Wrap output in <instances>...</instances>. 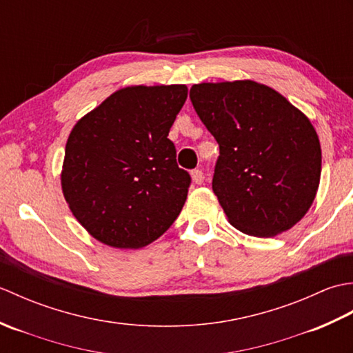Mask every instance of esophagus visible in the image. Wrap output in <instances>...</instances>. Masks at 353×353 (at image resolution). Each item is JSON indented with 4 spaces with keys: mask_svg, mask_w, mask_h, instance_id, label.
Returning <instances> with one entry per match:
<instances>
[{
    "mask_svg": "<svg viewBox=\"0 0 353 353\" xmlns=\"http://www.w3.org/2000/svg\"><path fill=\"white\" fill-rule=\"evenodd\" d=\"M191 177H192V182L197 183V185H201L205 181V174H203V171H201V170H192Z\"/></svg>",
    "mask_w": 353,
    "mask_h": 353,
    "instance_id": "obj_1",
    "label": "esophagus"
}]
</instances>
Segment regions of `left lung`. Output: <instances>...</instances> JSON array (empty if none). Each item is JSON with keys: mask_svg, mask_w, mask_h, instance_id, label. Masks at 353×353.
Returning <instances> with one entry per match:
<instances>
[{"mask_svg": "<svg viewBox=\"0 0 353 353\" xmlns=\"http://www.w3.org/2000/svg\"><path fill=\"white\" fill-rule=\"evenodd\" d=\"M190 99L219 142L212 190L232 226L270 238L301 221L321 171L310 119L274 89L252 80L194 85Z\"/></svg>", "mask_w": 353, "mask_h": 353, "instance_id": "1", "label": "left lung"}]
</instances>
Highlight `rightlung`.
Here are the masks:
<instances>
[{"label":"right lung","mask_w":353,"mask_h":353,"mask_svg":"<svg viewBox=\"0 0 353 353\" xmlns=\"http://www.w3.org/2000/svg\"><path fill=\"white\" fill-rule=\"evenodd\" d=\"M186 97L185 85L124 88L74 125L62 190L95 239L141 249L181 214L191 176L167 137Z\"/></svg>","instance_id":"obj_1"}]
</instances>
